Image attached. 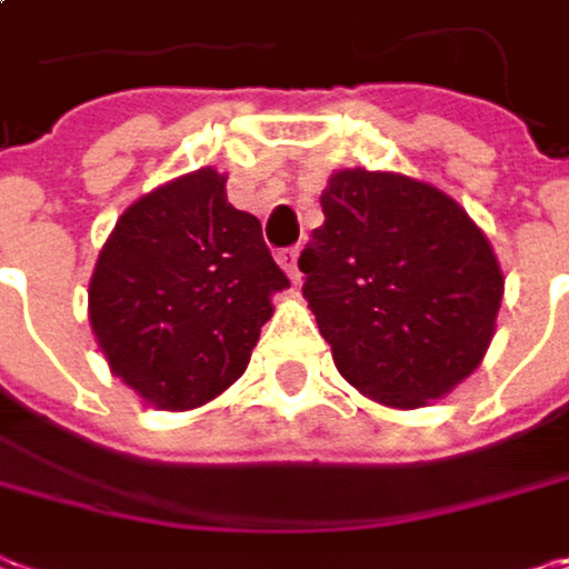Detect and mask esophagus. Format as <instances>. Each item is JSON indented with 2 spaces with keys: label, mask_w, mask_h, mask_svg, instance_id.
<instances>
[{
  "label": "esophagus",
  "mask_w": 569,
  "mask_h": 569,
  "mask_svg": "<svg viewBox=\"0 0 569 569\" xmlns=\"http://www.w3.org/2000/svg\"><path fill=\"white\" fill-rule=\"evenodd\" d=\"M299 250H283L280 253V267H283V273L292 280V283H299Z\"/></svg>",
  "instance_id": "1"
}]
</instances>
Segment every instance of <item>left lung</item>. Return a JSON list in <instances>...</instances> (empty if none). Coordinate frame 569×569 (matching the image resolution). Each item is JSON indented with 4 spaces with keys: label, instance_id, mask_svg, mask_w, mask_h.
Segmentation results:
<instances>
[{
    "label": "left lung",
    "instance_id": "obj_1",
    "mask_svg": "<svg viewBox=\"0 0 569 569\" xmlns=\"http://www.w3.org/2000/svg\"><path fill=\"white\" fill-rule=\"evenodd\" d=\"M299 257L339 376L389 408L455 392L488 356L505 273L468 210L418 177L346 168Z\"/></svg>",
    "mask_w": 569,
    "mask_h": 569
}]
</instances>
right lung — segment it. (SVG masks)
I'll return each instance as SVG.
<instances>
[{
    "mask_svg": "<svg viewBox=\"0 0 569 569\" xmlns=\"http://www.w3.org/2000/svg\"><path fill=\"white\" fill-rule=\"evenodd\" d=\"M286 286L260 220L227 200V173L200 168L118 217L88 283V322L111 376L154 408L187 411L247 372Z\"/></svg>",
    "mask_w": 569,
    "mask_h": 569,
    "instance_id": "add662e5",
    "label": "right lung"
}]
</instances>
